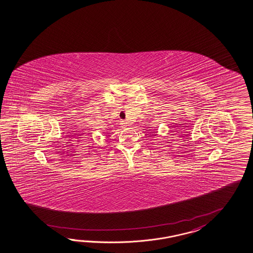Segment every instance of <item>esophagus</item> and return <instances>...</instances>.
<instances>
[{"instance_id": "1", "label": "esophagus", "mask_w": 253, "mask_h": 253, "mask_svg": "<svg viewBox=\"0 0 253 253\" xmlns=\"http://www.w3.org/2000/svg\"><path fill=\"white\" fill-rule=\"evenodd\" d=\"M123 126H125V123H124V122H123Z\"/></svg>"}]
</instances>
